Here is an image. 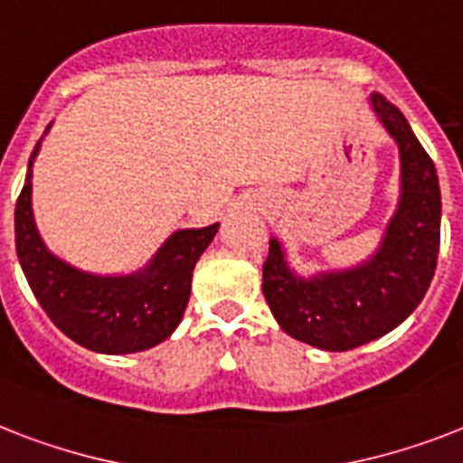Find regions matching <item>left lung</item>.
<instances>
[{"label":"left lung","mask_w":463,"mask_h":463,"mask_svg":"<svg viewBox=\"0 0 463 463\" xmlns=\"http://www.w3.org/2000/svg\"><path fill=\"white\" fill-rule=\"evenodd\" d=\"M371 101L402 156L400 209L383 247L359 269L302 280L270 240L264 264L261 290L280 328L328 352L354 349L400 326L423 299L438 264L442 204L433 159L388 97L375 92Z\"/></svg>","instance_id":"8db88e82"}]
</instances>
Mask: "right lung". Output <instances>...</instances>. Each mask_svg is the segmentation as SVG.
<instances>
[{
  "label": "right lung",
  "mask_w": 463,
  "mask_h": 463,
  "mask_svg": "<svg viewBox=\"0 0 463 463\" xmlns=\"http://www.w3.org/2000/svg\"><path fill=\"white\" fill-rule=\"evenodd\" d=\"M28 161L25 185L16 202V251L28 285L52 323L63 335L101 354H130L166 340L185 314L190 280L202 251L219 223L199 231H178L168 238L142 273L126 278L90 276L49 254L30 209Z\"/></svg>",
  "instance_id": "1"
}]
</instances>
